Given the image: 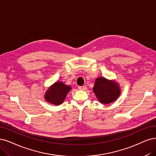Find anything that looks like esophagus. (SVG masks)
Instances as JSON below:
<instances>
[{
  "mask_svg": "<svg viewBox=\"0 0 156 156\" xmlns=\"http://www.w3.org/2000/svg\"><path fill=\"white\" fill-rule=\"evenodd\" d=\"M78 89L81 90H85L87 89V87H86V86H79Z\"/></svg>",
  "mask_w": 156,
  "mask_h": 156,
  "instance_id": "esophagus-1",
  "label": "esophagus"
}]
</instances>
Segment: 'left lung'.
I'll use <instances>...</instances> for the list:
<instances>
[{
    "label": "left lung",
    "instance_id": "left-lung-1",
    "mask_svg": "<svg viewBox=\"0 0 156 156\" xmlns=\"http://www.w3.org/2000/svg\"><path fill=\"white\" fill-rule=\"evenodd\" d=\"M93 92L102 104H108L116 100L121 93L119 85L115 80H109L104 77L96 79Z\"/></svg>",
    "mask_w": 156,
    "mask_h": 156
}]
</instances>
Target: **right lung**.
I'll use <instances>...</instances> for the list:
<instances>
[{
  "instance_id": "right-lung-1",
  "label": "right lung",
  "mask_w": 156,
  "mask_h": 156,
  "mask_svg": "<svg viewBox=\"0 0 156 156\" xmlns=\"http://www.w3.org/2000/svg\"><path fill=\"white\" fill-rule=\"evenodd\" d=\"M71 90L69 85L62 82H56L46 91L44 98L48 102L55 105H59L65 100L67 94Z\"/></svg>"
}]
</instances>
